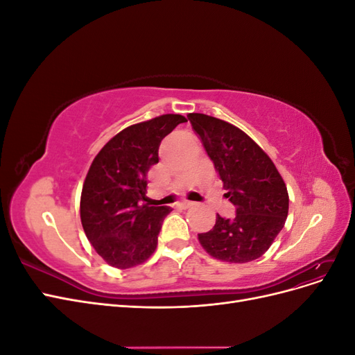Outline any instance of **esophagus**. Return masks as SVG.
Listing matches in <instances>:
<instances>
[{
	"instance_id": "esophagus-1",
	"label": "esophagus",
	"mask_w": 355,
	"mask_h": 355,
	"mask_svg": "<svg viewBox=\"0 0 355 355\" xmlns=\"http://www.w3.org/2000/svg\"><path fill=\"white\" fill-rule=\"evenodd\" d=\"M194 206H196V202H192V201H187V200H184V201H179V202H178V207L184 209V210H187V209H191V207H194Z\"/></svg>"
}]
</instances>
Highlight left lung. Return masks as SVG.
I'll return each mask as SVG.
<instances>
[{
  "label": "left lung",
  "mask_w": 355,
  "mask_h": 355,
  "mask_svg": "<svg viewBox=\"0 0 355 355\" xmlns=\"http://www.w3.org/2000/svg\"><path fill=\"white\" fill-rule=\"evenodd\" d=\"M237 213L216 216L198 241L223 262L245 263L261 257L284 227L288 194L272 159L239 127L206 114H188Z\"/></svg>",
  "instance_id": "left-lung-1"
}]
</instances>
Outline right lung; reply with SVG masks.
<instances>
[{
    "label": "right lung",
    "instance_id": "right-lung-1",
    "mask_svg": "<svg viewBox=\"0 0 355 355\" xmlns=\"http://www.w3.org/2000/svg\"><path fill=\"white\" fill-rule=\"evenodd\" d=\"M185 121L179 114H166L133 124L94 157L83 185L80 216L89 241L108 265L127 270L155 252L170 207L144 204L146 175L158 163L161 141Z\"/></svg>",
    "mask_w": 355,
    "mask_h": 355
}]
</instances>
